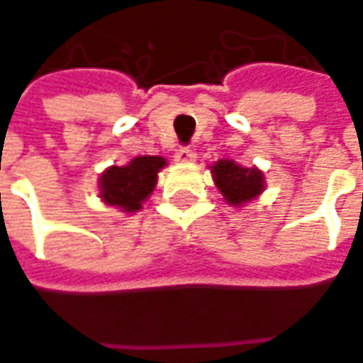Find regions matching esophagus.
<instances>
[{
    "mask_svg": "<svg viewBox=\"0 0 363 363\" xmlns=\"http://www.w3.org/2000/svg\"><path fill=\"white\" fill-rule=\"evenodd\" d=\"M174 160L181 162V164H193V162L197 160V154L191 147H181V150H177Z\"/></svg>",
    "mask_w": 363,
    "mask_h": 363,
    "instance_id": "34e87169",
    "label": "esophagus"
}]
</instances>
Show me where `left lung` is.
<instances>
[{
	"mask_svg": "<svg viewBox=\"0 0 363 363\" xmlns=\"http://www.w3.org/2000/svg\"><path fill=\"white\" fill-rule=\"evenodd\" d=\"M209 170L224 201L232 207H245L246 203L255 201L267 186L265 174L257 166L246 168L225 158L211 164Z\"/></svg>",
	"mask_w": 363,
	"mask_h": 363,
	"instance_id": "1",
	"label": "left lung"
}]
</instances>
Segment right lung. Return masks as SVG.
Listing matches in <instances>:
<instances>
[{"label": "right lung", "mask_w": 363, "mask_h": 363, "mask_svg": "<svg viewBox=\"0 0 363 363\" xmlns=\"http://www.w3.org/2000/svg\"><path fill=\"white\" fill-rule=\"evenodd\" d=\"M166 164L162 156H138L125 166H108L98 179V197L123 213H138L154 193L158 172Z\"/></svg>", "instance_id": "obj_1"}]
</instances>
